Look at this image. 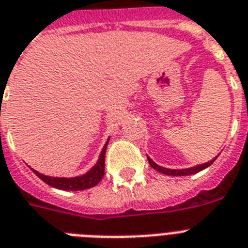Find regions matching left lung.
I'll use <instances>...</instances> for the list:
<instances>
[{"instance_id":"8db88e82","label":"left lung","mask_w":248,"mask_h":248,"mask_svg":"<svg viewBox=\"0 0 248 248\" xmlns=\"http://www.w3.org/2000/svg\"><path fill=\"white\" fill-rule=\"evenodd\" d=\"M219 156V155H218ZM217 156V157H218ZM213 158L210 162H206V163H202V165H198V166H194V167H190V169H183V170H172V169H166V167H162V166H158L157 163H155L152 161V159L149 158L148 156H147V159H148L149 165H151V167L155 170H157L158 172L161 173H165V175H169V176H187V175H194V173H198L199 171H202L204 169H206V167H209L210 165H212L214 161L217 159Z\"/></svg>"}]
</instances>
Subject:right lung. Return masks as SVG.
Masks as SVG:
<instances>
[{"label": "right lung", "mask_w": 248, "mask_h": 248, "mask_svg": "<svg viewBox=\"0 0 248 248\" xmlns=\"http://www.w3.org/2000/svg\"><path fill=\"white\" fill-rule=\"evenodd\" d=\"M109 139H108V142L105 143V146L102 148L96 165L83 175L76 176V177H52V176L43 175V173L31 169L32 172L35 173L39 179L43 180L44 183L48 184L49 186L59 190H64V191H78V190H86L90 189V187H93L101 181V179L104 177V173H105V153Z\"/></svg>", "instance_id": "1"}]
</instances>
